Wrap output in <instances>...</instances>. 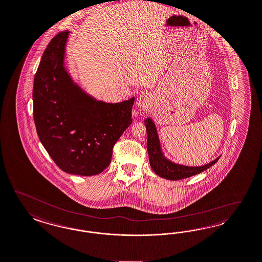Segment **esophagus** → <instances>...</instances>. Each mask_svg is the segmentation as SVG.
<instances>
[{
    "instance_id": "esophagus-1",
    "label": "esophagus",
    "mask_w": 262,
    "mask_h": 262,
    "mask_svg": "<svg viewBox=\"0 0 262 262\" xmlns=\"http://www.w3.org/2000/svg\"><path fill=\"white\" fill-rule=\"evenodd\" d=\"M137 104L139 107L143 109H148L152 105V99L149 94H142L139 96L137 99Z\"/></svg>"
}]
</instances>
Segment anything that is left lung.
Wrapping results in <instances>:
<instances>
[{
  "label": "left lung",
  "instance_id": "8db88e82",
  "mask_svg": "<svg viewBox=\"0 0 262 262\" xmlns=\"http://www.w3.org/2000/svg\"><path fill=\"white\" fill-rule=\"evenodd\" d=\"M146 130H147V151L149 154L150 165L154 172L160 177H163L167 180H181L189 178L190 176L196 175L211 167L220 159L216 158L213 162L207 163L202 166H186L177 163H172L165 159L161 150V145L159 141V136L156 129L153 121L150 118H147L144 121Z\"/></svg>",
  "mask_w": 262,
  "mask_h": 262
}]
</instances>
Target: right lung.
Segmentation results:
<instances>
[{"label": "right lung", "instance_id": "add662e5", "mask_svg": "<svg viewBox=\"0 0 262 262\" xmlns=\"http://www.w3.org/2000/svg\"><path fill=\"white\" fill-rule=\"evenodd\" d=\"M69 31L57 34L34 80V120L40 142L63 171L93 176L111 162L113 147L133 122L135 98L98 101L74 84L63 67Z\"/></svg>", "mask_w": 262, "mask_h": 262}]
</instances>
